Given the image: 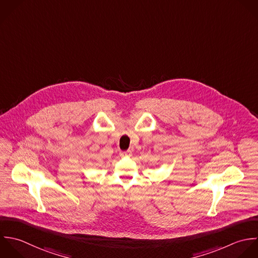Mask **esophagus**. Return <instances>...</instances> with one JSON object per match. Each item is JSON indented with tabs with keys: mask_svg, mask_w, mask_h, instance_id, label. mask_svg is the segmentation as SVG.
<instances>
[{
	"mask_svg": "<svg viewBox=\"0 0 258 258\" xmlns=\"http://www.w3.org/2000/svg\"><path fill=\"white\" fill-rule=\"evenodd\" d=\"M120 157H125V156H132V151H126V152H120Z\"/></svg>",
	"mask_w": 258,
	"mask_h": 258,
	"instance_id": "34e87169",
	"label": "esophagus"
}]
</instances>
